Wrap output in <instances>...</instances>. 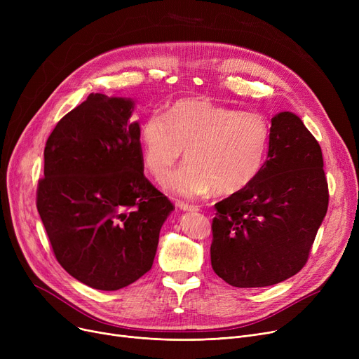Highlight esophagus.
Instances as JSON below:
<instances>
[{
	"label": "esophagus",
	"instance_id": "1",
	"mask_svg": "<svg viewBox=\"0 0 359 359\" xmlns=\"http://www.w3.org/2000/svg\"><path fill=\"white\" fill-rule=\"evenodd\" d=\"M177 208L182 210V211H186V212H196V211H199L198 206L187 205V203H177Z\"/></svg>",
	"mask_w": 359,
	"mask_h": 359
}]
</instances>
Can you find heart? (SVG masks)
I'll return each instance as SVG.
<instances>
[{"label":"heart","mask_w":359,"mask_h":359,"mask_svg":"<svg viewBox=\"0 0 359 359\" xmlns=\"http://www.w3.org/2000/svg\"><path fill=\"white\" fill-rule=\"evenodd\" d=\"M269 134V123L259 113L183 99L168 107L165 118L154 113L142 122V164L156 182H163L186 151L189 164L165 182L168 192L183 198L214 189L221 196L236 195L259 176Z\"/></svg>","instance_id":"obj_1"}]
</instances>
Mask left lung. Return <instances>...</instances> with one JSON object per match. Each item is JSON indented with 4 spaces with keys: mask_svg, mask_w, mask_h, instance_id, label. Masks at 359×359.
Here are the masks:
<instances>
[{
    "mask_svg": "<svg viewBox=\"0 0 359 359\" xmlns=\"http://www.w3.org/2000/svg\"><path fill=\"white\" fill-rule=\"evenodd\" d=\"M268 158L246 189L215 203L211 265L227 284L259 288L298 273L329 205L323 156L292 111L271 119Z\"/></svg>",
    "mask_w": 359,
    "mask_h": 359,
    "instance_id": "left-lung-1",
    "label": "left lung"
}]
</instances>
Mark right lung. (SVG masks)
I'll use <instances>...</instances> for the list:
<instances>
[{
	"mask_svg": "<svg viewBox=\"0 0 359 359\" xmlns=\"http://www.w3.org/2000/svg\"><path fill=\"white\" fill-rule=\"evenodd\" d=\"M135 102L91 93L49 135L37 211L56 260L100 291L147 273L175 210L144 176Z\"/></svg>",
	"mask_w": 359,
	"mask_h": 359,
	"instance_id": "add662e5",
	"label": "right lung"
}]
</instances>
